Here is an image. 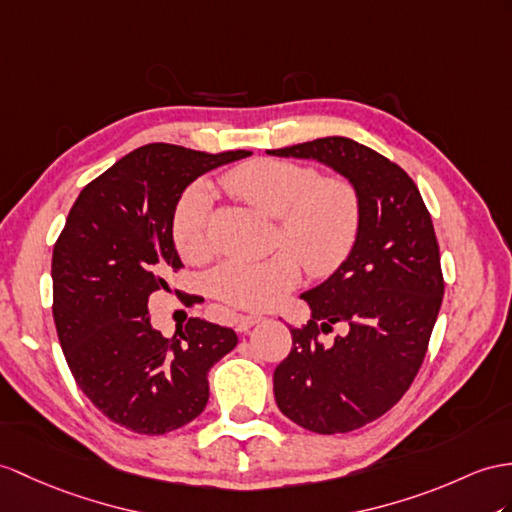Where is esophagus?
<instances>
[{
	"mask_svg": "<svg viewBox=\"0 0 512 512\" xmlns=\"http://www.w3.org/2000/svg\"><path fill=\"white\" fill-rule=\"evenodd\" d=\"M263 321V315H243L239 321H236V330L239 332H247L252 326H256V323Z\"/></svg>",
	"mask_w": 512,
	"mask_h": 512,
	"instance_id": "obj_1",
	"label": "esophagus"
}]
</instances>
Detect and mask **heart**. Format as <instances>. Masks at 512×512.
Wrapping results in <instances>:
<instances>
[{"label":"heart","mask_w":512,"mask_h":512,"mask_svg":"<svg viewBox=\"0 0 512 512\" xmlns=\"http://www.w3.org/2000/svg\"><path fill=\"white\" fill-rule=\"evenodd\" d=\"M223 184L276 219V245L292 249L263 260L228 258L210 271V293L234 308H273L302 278L299 259L310 276L321 278L339 269L356 245L363 208L356 186L343 176H319L302 162L260 158L232 169ZM210 215V186L191 184L171 217V236L182 258L202 260L208 254Z\"/></svg>","instance_id":"heart-1"}]
</instances>
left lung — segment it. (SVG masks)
I'll return each instance as SVG.
<instances>
[{"mask_svg": "<svg viewBox=\"0 0 512 512\" xmlns=\"http://www.w3.org/2000/svg\"><path fill=\"white\" fill-rule=\"evenodd\" d=\"M267 154L326 162L360 195L356 245L302 295L313 317L291 328V352L273 371L282 415L317 434L352 432L400 402L426 358L445 291L432 217L400 165L345 136ZM341 320L351 330L323 344Z\"/></svg>", "mask_w": 512, "mask_h": 512, "instance_id": "1", "label": "left lung"}]
</instances>
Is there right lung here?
Instances as JSON below:
<instances>
[{
  "mask_svg": "<svg viewBox=\"0 0 512 512\" xmlns=\"http://www.w3.org/2000/svg\"><path fill=\"white\" fill-rule=\"evenodd\" d=\"M249 154L149 143L86 184L69 210L52 256L58 341L82 393L126 430L152 436L193 421L210 367L239 343L232 328L199 317L167 339L147 302L182 269L171 236L182 191Z\"/></svg>",
  "mask_w": 512,
  "mask_h": 512,
  "instance_id": "obj_1",
  "label": "right lung"
}]
</instances>
